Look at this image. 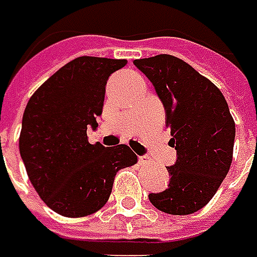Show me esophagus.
<instances>
[{"mask_svg": "<svg viewBox=\"0 0 257 257\" xmlns=\"http://www.w3.org/2000/svg\"><path fill=\"white\" fill-rule=\"evenodd\" d=\"M150 158H148V156H140L139 158V163L140 165H143V166H146V165H150Z\"/></svg>", "mask_w": 257, "mask_h": 257, "instance_id": "obj_1", "label": "esophagus"}]
</instances>
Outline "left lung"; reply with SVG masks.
Wrapping results in <instances>:
<instances>
[{"label": "left lung", "instance_id": "1", "mask_svg": "<svg viewBox=\"0 0 257 257\" xmlns=\"http://www.w3.org/2000/svg\"><path fill=\"white\" fill-rule=\"evenodd\" d=\"M166 109V127L178 159L168 168V189L150 202L172 215H188L215 195L233 161L236 124L224 95L210 79L172 55L136 59Z\"/></svg>", "mask_w": 257, "mask_h": 257}]
</instances>
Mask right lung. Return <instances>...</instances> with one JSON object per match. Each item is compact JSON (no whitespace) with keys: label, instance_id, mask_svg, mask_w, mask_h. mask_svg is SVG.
<instances>
[{"label":"right lung","instance_id":"right-lung-1","mask_svg":"<svg viewBox=\"0 0 257 257\" xmlns=\"http://www.w3.org/2000/svg\"><path fill=\"white\" fill-rule=\"evenodd\" d=\"M125 63V59H73L37 88L24 109L21 159L39 197L63 217L101 210L117 172L137 163L128 146L91 145L86 136L89 125H98L107 79Z\"/></svg>","mask_w":257,"mask_h":257}]
</instances>
